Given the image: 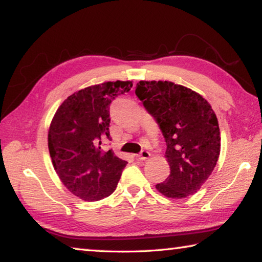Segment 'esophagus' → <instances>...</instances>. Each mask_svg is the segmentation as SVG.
I'll return each instance as SVG.
<instances>
[{"label":"esophagus","mask_w":262,"mask_h":262,"mask_svg":"<svg viewBox=\"0 0 262 262\" xmlns=\"http://www.w3.org/2000/svg\"><path fill=\"white\" fill-rule=\"evenodd\" d=\"M149 156H150L149 151H147V150H142L139 155H136V158L140 159V161H144V159L149 158Z\"/></svg>","instance_id":"obj_1"}]
</instances>
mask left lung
Wrapping results in <instances>:
<instances>
[{
  "instance_id": "left-lung-1",
  "label": "left lung",
  "mask_w": 262,
  "mask_h": 262,
  "mask_svg": "<svg viewBox=\"0 0 262 262\" xmlns=\"http://www.w3.org/2000/svg\"><path fill=\"white\" fill-rule=\"evenodd\" d=\"M136 96L161 128L166 142L170 176L156 185L167 198L184 199L200 189L221 151L219 121L196 92L167 81H141Z\"/></svg>"
}]
</instances>
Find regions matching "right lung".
<instances>
[{
	"label": "right lung",
	"instance_id": "obj_1",
	"mask_svg": "<svg viewBox=\"0 0 262 262\" xmlns=\"http://www.w3.org/2000/svg\"><path fill=\"white\" fill-rule=\"evenodd\" d=\"M132 82H106L69 96L57 108L48 132V149L62 184L85 201L114 192L127 162L103 141H111L110 105L128 92Z\"/></svg>",
	"mask_w": 262,
	"mask_h": 262
}]
</instances>
